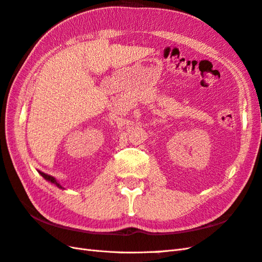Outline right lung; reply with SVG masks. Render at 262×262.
I'll list each match as a JSON object with an SVG mask.
<instances>
[{"label": "right lung", "mask_w": 262, "mask_h": 262, "mask_svg": "<svg viewBox=\"0 0 262 262\" xmlns=\"http://www.w3.org/2000/svg\"><path fill=\"white\" fill-rule=\"evenodd\" d=\"M39 173H41V176L44 178V179H46V180H48V182H50V183H52V184H54V185H56L57 187H58V188H63V187L61 186V185H59V183L57 182V180L54 178V177H52V176H50V175H46V173H44V172H39ZM64 189V188H63Z\"/></svg>", "instance_id": "right-lung-1"}]
</instances>
